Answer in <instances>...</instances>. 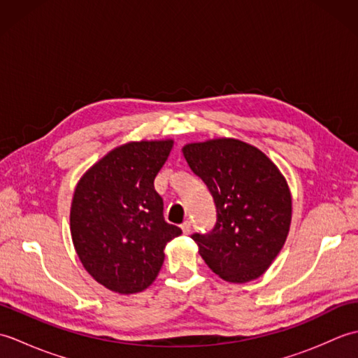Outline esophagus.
I'll list each match as a JSON object with an SVG mask.
<instances>
[{"label":"esophagus","instance_id":"esophagus-1","mask_svg":"<svg viewBox=\"0 0 358 358\" xmlns=\"http://www.w3.org/2000/svg\"><path fill=\"white\" fill-rule=\"evenodd\" d=\"M181 229H183V232L187 235V234H191V231H192V223L189 222V220H186V222L181 224Z\"/></svg>","mask_w":358,"mask_h":358}]
</instances>
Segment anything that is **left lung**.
<instances>
[{
	"label": "left lung",
	"instance_id": "8db88e82",
	"mask_svg": "<svg viewBox=\"0 0 358 358\" xmlns=\"http://www.w3.org/2000/svg\"><path fill=\"white\" fill-rule=\"evenodd\" d=\"M183 155L214 199L217 222L191 237L217 275L246 283L269 268L283 248L292 217L286 180L262 150L238 140L191 143Z\"/></svg>",
	"mask_w": 358,
	"mask_h": 358
}]
</instances>
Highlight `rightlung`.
I'll use <instances>...</instances> for the list:
<instances>
[{
	"label": "right lung",
	"mask_w": 358,
	"mask_h": 358,
	"mask_svg": "<svg viewBox=\"0 0 358 358\" xmlns=\"http://www.w3.org/2000/svg\"><path fill=\"white\" fill-rule=\"evenodd\" d=\"M172 141L127 143L90 167L71 208L73 246L86 271L113 292L146 289L164 262L167 241L181 229L163 215L154 180Z\"/></svg>",
	"instance_id": "right-lung-1"
}]
</instances>
